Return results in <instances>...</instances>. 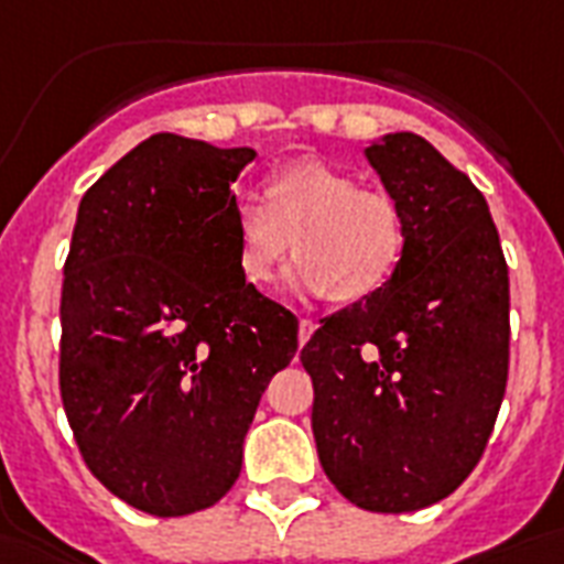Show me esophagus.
Wrapping results in <instances>:
<instances>
[{
	"label": "esophagus",
	"mask_w": 564,
	"mask_h": 564,
	"mask_svg": "<svg viewBox=\"0 0 564 564\" xmlns=\"http://www.w3.org/2000/svg\"><path fill=\"white\" fill-rule=\"evenodd\" d=\"M313 330H316V322H313V319H301L299 322V343H301V346H304V343L313 337Z\"/></svg>",
	"instance_id": "obj_1"
}]
</instances>
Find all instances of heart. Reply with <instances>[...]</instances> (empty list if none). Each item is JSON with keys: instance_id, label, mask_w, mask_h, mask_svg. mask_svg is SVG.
<instances>
[{"instance_id": "obj_1", "label": "heart", "mask_w": 564, "mask_h": 564, "mask_svg": "<svg viewBox=\"0 0 564 564\" xmlns=\"http://www.w3.org/2000/svg\"><path fill=\"white\" fill-rule=\"evenodd\" d=\"M265 199L236 195L230 204L236 263L251 286H269L292 248L301 253L292 283L313 295L367 299L397 272L405 215L384 188L360 186L349 171L307 159L278 171Z\"/></svg>"}]
</instances>
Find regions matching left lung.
I'll return each mask as SVG.
<instances>
[{"label": "left lung", "mask_w": 564, "mask_h": 564, "mask_svg": "<svg viewBox=\"0 0 564 564\" xmlns=\"http://www.w3.org/2000/svg\"><path fill=\"white\" fill-rule=\"evenodd\" d=\"M367 159L405 215L378 292L319 319L301 349L322 470L360 509L444 500L482 458L509 381V265L470 177L414 132Z\"/></svg>", "instance_id": "left-lung-1"}]
</instances>
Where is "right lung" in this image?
<instances>
[{
    "instance_id": "obj_1",
    "label": "right lung",
    "mask_w": 564,
    "mask_h": 564,
    "mask_svg": "<svg viewBox=\"0 0 564 564\" xmlns=\"http://www.w3.org/2000/svg\"><path fill=\"white\" fill-rule=\"evenodd\" d=\"M251 148L159 132L82 197L62 283L58 387L88 470L156 518L209 509L299 319L236 263L234 180Z\"/></svg>"
}]
</instances>
